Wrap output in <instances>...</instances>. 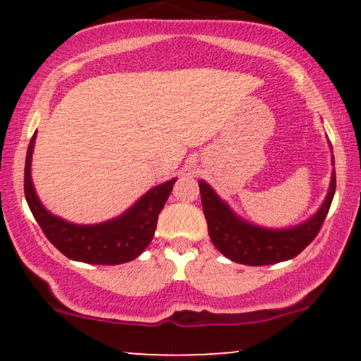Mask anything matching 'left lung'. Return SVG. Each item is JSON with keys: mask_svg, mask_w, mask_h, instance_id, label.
I'll return each instance as SVG.
<instances>
[{"mask_svg": "<svg viewBox=\"0 0 361 361\" xmlns=\"http://www.w3.org/2000/svg\"><path fill=\"white\" fill-rule=\"evenodd\" d=\"M331 146V142H329ZM333 151V147H331ZM334 164V157H331ZM202 207L214 246L226 258L247 267H263L295 258L316 238L336 192V173H331L327 195L317 212L307 221L283 229H270L251 224L239 217L226 200H222L207 181H198Z\"/></svg>", "mask_w": 361, "mask_h": 361, "instance_id": "obj_1", "label": "left lung"}]
</instances>
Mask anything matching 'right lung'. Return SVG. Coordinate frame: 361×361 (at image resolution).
<instances>
[{"instance_id":"right-lung-1","label":"right lung","mask_w":361,"mask_h":361,"mask_svg":"<svg viewBox=\"0 0 361 361\" xmlns=\"http://www.w3.org/2000/svg\"><path fill=\"white\" fill-rule=\"evenodd\" d=\"M37 132L25 159V198L47 239L69 259L90 264H122L135 259L149 246L157 215L166 204L176 178L152 186L118 217L98 224H74L45 209L32 181V154Z\"/></svg>"}]
</instances>
